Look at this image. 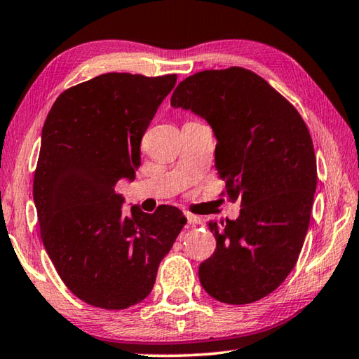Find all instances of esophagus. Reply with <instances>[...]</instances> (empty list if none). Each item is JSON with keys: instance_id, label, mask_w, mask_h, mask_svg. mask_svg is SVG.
Wrapping results in <instances>:
<instances>
[{"instance_id": "obj_1", "label": "esophagus", "mask_w": 359, "mask_h": 359, "mask_svg": "<svg viewBox=\"0 0 359 359\" xmlns=\"http://www.w3.org/2000/svg\"><path fill=\"white\" fill-rule=\"evenodd\" d=\"M187 222L190 226H198L203 223V218L198 215H194V214H187Z\"/></svg>"}]
</instances>
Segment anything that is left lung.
Returning a JSON list of instances; mask_svg holds the SVG:
<instances>
[{"mask_svg":"<svg viewBox=\"0 0 359 359\" xmlns=\"http://www.w3.org/2000/svg\"><path fill=\"white\" fill-rule=\"evenodd\" d=\"M170 104L210 123L222 195L240 203L237 220L209 222L217 248L200 265L203 288L224 304L259 301L287 279L309 231L318 182L309 127L265 79L240 67L186 77Z\"/></svg>","mask_w":359,"mask_h":359,"instance_id":"left-lung-1","label":"left lung"}]
</instances>
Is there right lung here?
<instances>
[{"mask_svg": "<svg viewBox=\"0 0 359 359\" xmlns=\"http://www.w3.org/2000/svg\"><path fill=\"white\" fill-rule=\"evenodd\" d=\"M177 74L108 72L65 90L43 126L34 175L40 237L80 301L123 310L155 285L187 218L164 206L122 212L121 178H135L141 139Z\"/></svg>", "mask_w": 359, "mask_h": 359, "instance_id": "1", "label": "right lung"}]
</instances>
